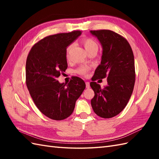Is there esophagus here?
Listing matches in <instances>:
<instances>
[{
  "mask_svg": "<svg viewBox=\"0 0 159 159\" xmlns=\"http://www.w3.org/2000/svg\"><path fill=\"white\" fill-rule=\"evenodd\" d=\"M85 85H86V88H89L90 84H89V82H86V83H85Z\"/></svg>",
  "mask_w": 159,
  "mask_h": 159,
  "instance_id": "1",
  "label": "esophagus"
}]
</instances>
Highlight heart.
<instances>
[{
  "mask_svg": "<svg viewBox=\"0 0 159 159\" xmlns=\"http://www.w3.org/2000/svg\"><path fill=\"white\" fill-rule=\"evenodd\" d=\"M82 43L85 47V50H87V52L89 51V50L94 49V48H97L98 49V45L96 42L94 41L93 39H91V38H85L82 40ZM72 45H70L67 46V48L66 49V57L68 58L69 57V53L71 50V48H72ZM89 72V67L87 66H80L79 68H77L76 70V72L77 74H80V75L82 76H87V74H88Z\"/></svg>",
  "mask_w": 159,
  "mask_h": 159,
  "instance_id": "heart-1",
  "label": "heart"
}]
</instances>
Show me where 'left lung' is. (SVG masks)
Instances as JSON below:
<instances>
[{
	"instance_id": "left-lung-1",
	"label": "left lung",
	"mask_w": 159,
	"mask_h": 159,
	"mask_svg": "<svg viewBox=\"0 0 159 159\" xmlns=\"http://www.w3.org/2000/svg\"><path fill=\"white\" fill-rule=\"evenodd\" d=\"M102 47L101 63L97 67L90 86L94 92L91 100L98 116L111 118L126 107L135 82V69L133 50L127 40L110 30L90 31ZM107 78L108 84L101 89L95 80Z\"/></svg>"
}]
</instances>
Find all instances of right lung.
Wrapping results in <instances>:
<instances>
[{
  "label": "right lung",
  "mask_w": 159,
  "mask_h": 159,
  "mask_svg": "<svg viewBox=\"0 0 159 159\" xmlns=\"http://www.w3.org/2000/svg\"><path fill=\"white\" fill-rule=\"evenodd\" d=\"M81 31L58 33L41 39L32 47L26 62V83L33 102L50 119L62 120L72 113L85 83L74 76L66 85L57 80L67 67L66 48Z\"/></svg>",
  "instance_id": "right-lung-1"
}]
</instances>
